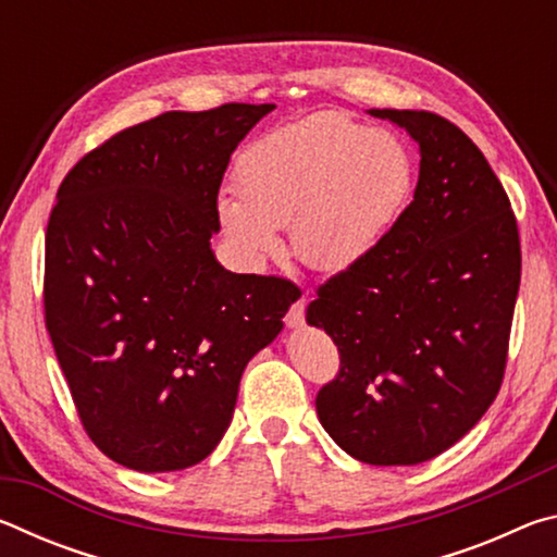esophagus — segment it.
Listing matches in <instances>:
<instances>
[{"instance_id":"esophagus-1","label":"esophagus","mask_w":557,"mask_h":557,"mask_svg":"<svg viewBox=\"0 0 557 557\" xmlns=\"http://www.w3.org/2000/svg\"><path fill=\"white\" fill-rule=\"evenodd\" d=\"M305 312H307V297H299L295 305L289 307L287 312V326L289 329H299L301 324H305Z\"/></svg>"}]
</instances>
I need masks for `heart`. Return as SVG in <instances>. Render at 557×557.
Returning a JSON list of instances; mask_svg holds the SVG:
<instances>
[{"label": "heart", "mask_w": 557, "mask_h": 557, "mask_svg": "<svg viewBox=\"0 0 557 557\" xmlns=\"http://www.w3.org/2000/svg\"><path fill=\"white\" fill-rule=\"evenodd\" d=\"M412 157L398 135L319 112L265 132L235 162L238 199L219 221L245 260L280 252V228L301 265L338 275L388 238L412 191Z\"/></svg>", "instance_id": "b5f03b06"}]
</instances>
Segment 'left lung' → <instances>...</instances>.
<instances>
[{"instance_id": "left-lung-1", "label": "left lung", "mask_w": 557, "mask_h": 557, "mask_svg": "<svg viewBox=\"0 0 557 557\" xmlns=\"http://www.w3.org/2000/svg\"><path fill=\"white\" fill-rule=\"evenodd\" d=\"M420 145L408 209L361 265L329 277L307 322L338 348L317 393L322 428L354 459L420 465L482 420L502 388L521 240L479 147L425 110H369Z\"/></svg>"}]
</instances>
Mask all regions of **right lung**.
<instances>
[{
	"label": "right lung",
	"instance_id": "1",
	"mask_svg": "<svg viewBox=\"0 0 557 557\" xmlns=\"http://www.w3.org/2000/svg\"><path fill=\"white\" fill-rule=\"evenodd\" d=\"M275 106L164 112L65 174L46 228L44 312L96 447L135 471L199 465L233 420L245 366L301 292L211 250L219 188Z\"/></svg>",
	"mask_w": 557,
	"mask_h": 557
}]
</instances>
